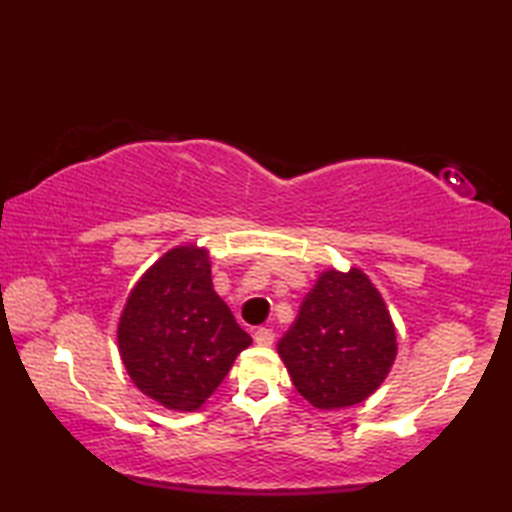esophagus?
Listing matches in <instances>:
<instances>
[{
  "label": "esophagus",
  "mask_w": 512,
  "mask_h": 512,
  "mask_svg": "<svg viewBox=\"0 0 512 512\" xmlns=\"http://www.w3.org/2000/svg\"><path fill=\"white\" fill-rule=\"evenodd\" d=\"M273 341H275V332L273 330H268V328L255 330V343L257 345L268 347V345H273Z\"/></svg>",
  "instance_id": "1"
}]
</instances>
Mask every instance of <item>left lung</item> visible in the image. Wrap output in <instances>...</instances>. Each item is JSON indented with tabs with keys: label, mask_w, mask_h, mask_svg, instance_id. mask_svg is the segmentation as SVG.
I'll list each match as a JSON object with an SVG mask.
<instances>
[{
	"label": "left lung",
	"mask_w": 512,
	"mask_h": 512,
	"mask_svg": "<svg viewBox=\"0 0 512 512\" xmlns=\"http://www.w3.org/2000/svg\"><path fill=\"white\" fill-rule=\"evenodd\" d=\"M277 354L312 407H352L372 396L391 372L396 325L361 268H325L279 339Z\"/></svg>",
	"instance_id": "obj_1"
}]
</instances>
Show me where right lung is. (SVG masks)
I'll list each match as a JSON object with an SVG mask.
<instances>
[{
    "mask_svg": "<svg viewBox=\"0 0 512 512\" xmlns=\"http://www.w3.org/2000/svg\"><path fill=\"white\" fill-rule=\"evenodd\" d=\"M209 248L167 250L129 290L116 325L132 383L171 411L200 409L253 339L211 281Z\"/></svg>",
    "mask_w": 512,
    "mask_h": 512,
    "instance_id": "right-lung-1",
    "label": "right lung"
}]
</instances>
